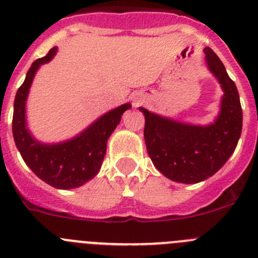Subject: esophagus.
I'll return each mask as SVG.
<instances>
[{
  "mask_svg": "<svg viewBox=\"0 0 258 258\" xmlns=\"http://www.w3.org/2000/svg\"><path fill=\"white\" fill-rule=\"evenodd\" d=\"M139 104H140V101H135L134 102V106L137 107V106H139Z\"/></svg>",
  "mask_w": 258,
  "mask_h": 258,
  "instance_id": "obj_1",
  "label": "esophagus"
}]
</instances>
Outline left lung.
Here are the masks:
<instances>
[{"instance_id": "left-lung-1", "label": "left lung", "mask_w": 258, "mask_h": 258, "mask_svg": "<svg viewBox=\"0 0 258 258\" xmlns=\"http://www.w3.org/2000/svg\"><path fill=\"white\" fill-rule=\"evenodd\" d=\"M208 68L223 88L221 112L214 123L194 126L164 118L140 107L150 159L172 181L194 184L216 174L236 150L242 132V107L234 82L218 55L204 49Z\"/></svg>"}]
</instances>
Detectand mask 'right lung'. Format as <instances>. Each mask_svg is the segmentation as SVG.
<instances>
[{
    "label": "right lung",
    "mask_w": 258,
    "mask_h": 258,
    "mask_svg": "<svg viewBox=\"0 0 258 258\" xmlns=\"http://www.w3.org/2000/svg\"><path fill=\"white\" fill-rule=\"evenodd\" d=\"M56 49L54 46L44 57L32 62L24 83L17 91L12 134L22 159L37 177L57 189H73L82 186L98 174L106 155L107 141L121 121L123 112L131 108V104H122L107 112L69 141L46 145L35 140L26 128L25 104L35 73L41 64L52 59Z\"/></svg>",
    "instance_id": "add662e5"
}]
</instances>
